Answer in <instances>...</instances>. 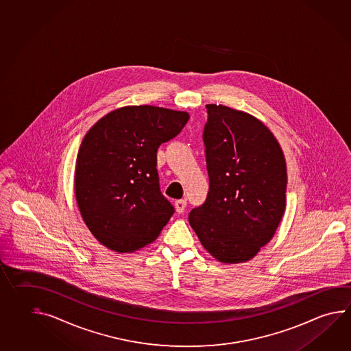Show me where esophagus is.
Instances as JSON below:
<instances>
[{
  "instance_id": "1",
  "label": "esophagus",
  "mask_w": 351,
  "mask_h": 351,
  "mask_svg": "<svg viewBox=\"0 0 351 351\" xmlns=\"http://www.w3.org/2000/svg\"><path fill=\"white\" fill-rule=\"evenodd\" d=\"M175 208H176V211H178L179 214L184 213L185 208H186V200L175 201Z\"/></svg>"
}]
</instances>
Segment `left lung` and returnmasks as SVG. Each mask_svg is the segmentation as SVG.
Here are the masks:
<instances>
[{"mask_svg": "<svg viewBox=\"0 0 351 351\" xmlns=\"http://www.w3.org/2000/svg\"><path fill=\"white\" fill-rule=\"evenodd\" d=\"M208 193L189 222L223 264L249 261L271 240L287 205V162L278 140L256 117L206 105Z\"/></svg>", "mask_w": 351, "mask_h": 351, "instance_id": "1", "label": "left lung"}]
</instances>
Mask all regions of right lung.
Masks as SVG:
<instances>
[{
  "label": "right lung",
  "mask_w": 351,
  "mask_h": 351,
  "mask_svg": "<svg viewBox=\"0 0 351 351\" xmlns=\"http://www.w3.org/2000/svg\"><path fill=\"white\" fill-rule=\"evenodd\" d=\"M189 119L184 111L125 106L104 116L84 137L76 201L91 234L110 250L134 252L152 243L175 213L160 191L156 154Z\"/></svg>",
  "instance_id": "obj_1"
}]
</instances>
